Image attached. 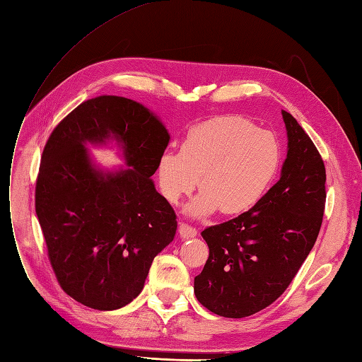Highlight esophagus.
<instances>
[{
    "mask_svg": "<svg viewBox=\"0 0 362 362\" xmlns=\"http://www.w3.org/2000/svg\"><path fill=\"white\" fill-rule=\"evenodd\" d=\"M179 235L182 239H191V238H195L197 236V230L188 224L182 223L179 226Z\"/></svg>",
    "mask_w": 362,
    "mask_h": 362,
    "instance_id": "obj_1",
    "label": "esophagus"
}]
</instances>
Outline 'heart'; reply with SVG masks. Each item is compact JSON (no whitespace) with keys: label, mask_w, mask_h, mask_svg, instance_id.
I'll return each instance as SVG.
<instances>
[{"label":"heart","mask_w":362,"mask_h":362,"mask_svg":"<svg viewBox=\"0 0 362 362\" xmlns=\"http://www.w3.org/2000/svg\"><path fill=\"white\" fill-rule=\"evenodd\" d=\"M279 165L281 147L271 131L242 117H219L192 127L179 153H162L156 177L171 204L191 194L198 180L202 194L185 207L189 216L240 215L262 202Z\"/></svg>","instance_id":"obj_1"}]
</instances>
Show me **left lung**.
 <instances>
[{
	"label": "left lung",
	"mask_w": 362,
	"mask_h": 362,
	"mask_svg": "<svg viewBox=\"0 0 362 362\" xmlns=\"http://www.w3.org/2000/svg\"><path fill=\"white\" fill-rule=\"evenodd\" d=\"M287 156L279 180L251 211L207 227L209 259L194 293L218 316L240 319L271 305L298 274L319 236L326 173L311 138L281 111Z\"/></svg>",
	"instance_id": "obj_1"
}]
</instances>
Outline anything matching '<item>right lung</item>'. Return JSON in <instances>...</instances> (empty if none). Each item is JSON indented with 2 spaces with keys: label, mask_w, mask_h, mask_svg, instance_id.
<instances>
[{
  "label": "right lung",
  "mask_w": 362,
  "mask_h": 362,
  "mask_svg": "<svg viewBox=\"0 0 362 362\" xmlns=\"http://www.w3.org/2000/svg\"><path fill=\"white\" fill-rule=\"evenodd\" d=\"M170 134L143 103L99 96L76 107L45 146L36 214L62 288L111 311L134 300L177 221L151 176ZM114 144L125 167L103 169L88 147Z\"/></svg>",
  "instance_id": "1"
}]
</instances>
